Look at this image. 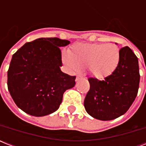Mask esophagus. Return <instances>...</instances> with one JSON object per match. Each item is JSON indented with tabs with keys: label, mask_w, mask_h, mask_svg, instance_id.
<instances>
[{
	"label": "esophagus",
	"mask_w": 146,
	"mask_h": 146,
	"mask_svg": "<svg viewBox=\"0 0 146 146\" xmlns=\"http://www.w3.org/2000/svg\"><path fill=\"white\" fill-rule=\"evenodd\" d=\"M82 79V76H76V81L77 82V81H79L80 80H81Z\"/></svg>",
	"instance_id": "esophagus-1"
}]
</instances>
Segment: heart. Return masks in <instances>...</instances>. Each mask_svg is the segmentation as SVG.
<instances>
[{"label": "heart", "mask_w": 146, "mask_h": 146, "mask_svg": "<svg viewBox=\"0 0 146 146\" xmlns=\"http://www.w3.org/2000/svg\"><path fill=\"white\" fill-rule=\"evenodd\" d=\"M62 62L71 73H77L86 67L96 79L112 75L120 61V50L113 44L77 43L70 52L63 51Z\"/></svg>", "instance_id": "1"}]
</instances>
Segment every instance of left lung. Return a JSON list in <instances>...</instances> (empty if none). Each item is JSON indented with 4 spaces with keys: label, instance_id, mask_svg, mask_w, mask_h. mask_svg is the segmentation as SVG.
I'll list each match as a JSON object with an SVG mask.
<instances>
[{
    "label": "left lung",
    "instance_id": "8db88e82",
    "mask_svg": "<svg viewBox=\"0 0 146 146\" xmlns=\"http://www.w3.org/2000/svg\"><path fill=\"white\" fill-rule=\"evenodd\" d=\"M120 61L112 75L99 81L89 78L90 89L84 100L86 111L100 120H111L124 114L138 93V58L129 47L120 49Z\"/></svg>",
    "mask_w": 146,
    "mask_h": 146
}]
</instances>
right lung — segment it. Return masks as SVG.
Masks as SVG:
<instances>
[{
	"instance_id": "add662e5",
	"label": "right lung",
	"mask_w": 146,
	"mask_h": 146,
	"mask_svg": "<svg viewBox=\"0 0 146 146\" xmlns=\"http://www.w3.org/2000/svg\"><path fill=\"white\" fill-rule=\"evenodd\" d=\"M70 43L58 38H39L13 55L7 87L22 111L35 117L50 114L59 108L64 92L75 86L76 76L60 70V48Z\"/></svg>"
}]
</instances>
